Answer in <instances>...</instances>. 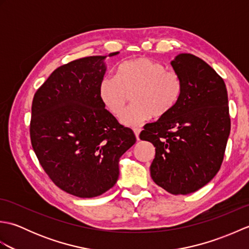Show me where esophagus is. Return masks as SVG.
Listing matches in <instances>:
<instances>
[{
    "instance_id": "obj_1",
    "label": "esophagus",
    "mask_w": 249,
    "mask_h": 249,
    "mask_svg": "<svg viewBox=\"0 0 249 249\" xmlns=\"http://www.w3.org/2000/svg\"><path fill=\"white\" fill-rule=\"evenodd\" d=\"M133 130H134V133H135V136H136V138H137V140H139V135H140V131H141V128H138V127H136V128H134Z\"/></svg>"
}]
</instances>
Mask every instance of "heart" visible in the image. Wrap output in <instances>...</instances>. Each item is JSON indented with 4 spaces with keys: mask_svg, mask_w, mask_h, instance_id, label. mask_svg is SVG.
<instances>
[{
    "mask_svg": "<svg viewBox=\"0 0 249 249\" xmlns=\"http://www.w3.org/2000/svg\"><path fill=\"white\" fill-rule=\"evenodd\" d=\"M184 84L177 71L147 57L123 62L115 76H106L99 86V97L111 114L121 116L133 93L134 105L121 118L128 126H138L153 116L161 118L177 107Z\"/></svg>",
    "mask_w": 249,
    "mask_h": 249,
    "instance_id": "obj_1",
    "label": "heart"
}]
</instances>
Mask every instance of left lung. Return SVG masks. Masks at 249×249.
Masks as SVG:
<instances>
[{
  "label": "left lung",
  "instance_id": "obj_1",
  "mask_svg": "<svg viewBox=\"0 0 249 249\" xmlns=\"http://www.w3.org/2000/svg\"><path fill=\"white\" fill-rule=\"evenodd\" d=\"M171 65L183 80L181 100L140 139L155 146L153 181L172 195H187L208 184L223 163L231 127L228 93L223 78L198 56L178 54Z\"/></svg>",
  "mask_w": 249,
  "mask_h": 249
}]
</instances>
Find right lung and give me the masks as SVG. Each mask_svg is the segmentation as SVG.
<instances>
[{
    "instance_id": "add662e5",
    "label": "right lung",
    "mask_w": 249,
    "mask_h": 249,
    "mask_svg": "<svg viewBox=\"0 0 249 249\" xmlns=\"http://www.w3.org/2000/svg\"><path fill=\"white\" fill-rule=\"evenodd\" d=\"M106 57L87 56L57 67L32 103L30 137L40 166L57 187L79 198L112 188L120 157L136 142L133 130L121 125L99 97Z\"/></svg>"
}]
</instances>
